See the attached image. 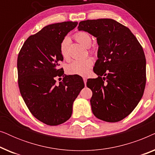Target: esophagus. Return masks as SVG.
Returning <instances> with one entry per match:
<instances>
[{
  "label": "esophagus",
  "instance_id": "1",
  "mask_svg": "<svg viewBox=\"0 0 155 155\" xmlns=\"http://www.w3.org/2000/svg\"><path fill=\"white\" fill-rule=\"evenodd\" d=\"M83 81H84V84L86 85V83H87V78L86 77H83Z\"/></svg>",
  "mask_w": 155,
  "mask_h": 155
}]
</instances>
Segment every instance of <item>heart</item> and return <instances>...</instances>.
I'll return each mask as SVG.
<instances>
[{"instance_id": "1", "label": "heart", "mask_w": 155, "mask_h": 155, "mask_svg": "<svg viewBox=\"0 0 155 155\" xmlns=\"http://www.w3.org/2000/svg\"><path fill=\"white\" fill-rule=\"evenodd\" d=\"M75 38L77 41L85 47H90L92 43V38L88 33L85 31H78L75 35ZM70 39L65 37L61 44V56L65 60L69 59L68 45ZM93 49L90 50V52H93ZM93 65V60L91 58H85L83 59H77L70 63L67 67L68 73L72 75H86L89 73V71Z\"/></svg>"}]
</instances>
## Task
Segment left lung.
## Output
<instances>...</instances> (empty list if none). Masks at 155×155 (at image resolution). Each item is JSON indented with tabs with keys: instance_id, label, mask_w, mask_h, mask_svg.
<instances>
[{
	"instance_id": "1",
	"label": "left lung",
	"mask_w": 155,
	"mask_h": 155,
	"mask_svg": "<svg viewBox=\"0 0 155 155\" xmlns=\"http://www.w3.org/2000/svg\"><path fill=\"white\" fill-rule=\"evenodd\" d=\"M78 30L97 38L98 59L89 79L93 114L107 122H118L132 112L143 97L146 59L143 47L128 27L112 19L81 21Z\"/></svg>"
}]
</instances>
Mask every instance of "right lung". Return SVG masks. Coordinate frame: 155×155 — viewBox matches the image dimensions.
I'll list each match as a JSON object with an SVG mask.
<instances>
[{
    "label": "right lung",
    "mask_w": 155,
    "mask_h": 155,
    "mask_svg": "<svg viewBox=\"0 0 155 155\" xmlns=\"http://www.w3.org/2000/svg\"><path fill=\"white\" fill-rule=\"evenodd\" d=\"M77 22H63L44 27L25 41L18 57V85L27 108L36 118L57 126L71 118L73 104L84 84L79 75L64 74L61 44ZM63 77L56 84L55 78Z\"/></svg>",
    "instance_id": "add662e5"
}]
</instances>
